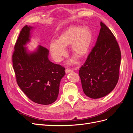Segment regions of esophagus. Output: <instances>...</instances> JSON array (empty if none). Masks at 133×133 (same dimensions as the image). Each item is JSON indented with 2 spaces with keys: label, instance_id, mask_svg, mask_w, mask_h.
I'll use <instances>...</instances> for the list:
<instances>
[{
  "label": "esophagus",
  "instance_id": "esophagus-1",
  "mask_svg": "<svg viewBox=\"0 0 133 133\" xmlns=\"http://www.w3.org/2000/svg\"><path fill=\"white\" fill-rule=\"evenodd\" d=\"M71 71H73V70H71V69H66V70H65V72H66V73L67 74V73H70V72H71Z\"/></svg>",
  "mask_w": 133,
  "mask_h": 133
}]
</instances>
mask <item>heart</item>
<instances>
[{
	"label": "heart",
	"instance_id": "b5f03b06",
	"mask_svg": "<svg viewBox=\"0 0 133 133\" xmlns=\"http://www.w3.org/2000/svg\"><path fill=\"white\" fill-rule=\"evenodd\" d=\"M92 41V33L87 27L73 26L68 28L61 34L57 40L51 41L50 50L53 59L57 62L62 61L66 54L65 47L70 45L71 51L80 57L85 55L89 51ZM76 62L74 57L69 61V64Z\"/></svg>",
	"mask_w": 133,
	"mask_h": 133
}]
</instances>
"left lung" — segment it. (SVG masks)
<instances>
[{"label": "left lung", "instance_id": "8db88e82", "mask_svg": "<svg viewBox=\"0 0 133 133\" xmlns=\"http://www.w3.org/2000/svg\"><path fill=\"white\" fill-rule=\"evenodd\" d=\"M95 46L80 68L83 91L92 99L104 97L118 83L121 52L115 37L102 22Z\"/></svg>", "mask_w": 133, "mask_h": 133}]
</instances>
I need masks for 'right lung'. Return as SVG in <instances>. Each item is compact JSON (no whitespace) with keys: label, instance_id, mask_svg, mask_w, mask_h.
<instances>
[{"label":"right lung","instance_id":"add662e5","mask_svg":"<svg viewBox=\"0 0 133 133\" xmlns=\"http://www.w3.org/2000/svg\"><path fill=\"white\" fill-rule=\"evenodd\" d=\"M32 29L25 25L21 31L12 56L13 69L18 85L24 93L36 103L48 105L57 99L65 68L51 62L49 50L41 45L34 51H28L24 46L30 42Z\"/></svg>","mask_w":133,"mask_h":133}]
</instances>
